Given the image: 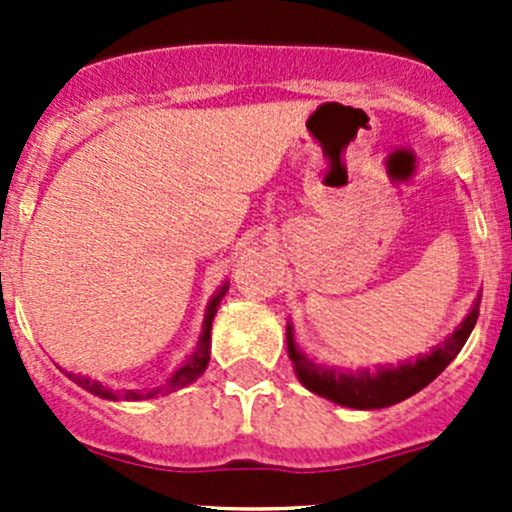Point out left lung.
Wrapping results in <instances>:
<instances>
[{
  "label": "left lung",
  "instance_id": "obj_1",
  "mask_svg": "<svg viewBox=\"0 0 512 512\" xmlns=\"http://www.w3.org/2000/svg\"><path fill=\"white\" fill-rule=\"evenodd\" d=\"M478 304L480 299L473 304V309L463 319L461 327L446 342L438 344L431 354L418 356L416 361H409V364L376 369L374 374H369V371L347 374L342 369H327V366L309 361L307 356L294 347L292 332H287L289 359H292L299 381L309 391H314V394L324 396V399L334 401V404L349 406V409H384V406H394L414 396L416 391L431 384L456 359V354L461 352L466 339L471 337L473 327H476L480 312Z\"/></svg>",
  "mask_w": 512,
  "mask_h": 512
}]
</instances>
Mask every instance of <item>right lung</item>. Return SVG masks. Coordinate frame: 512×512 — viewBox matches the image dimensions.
<instances>
[{
    "mask_svg": "<svg viewBox=\"0 0 512 512\" xmlns=\"http://www.w3.org/2000/svg\"><path fill=\"white\" fill-rule=\"evenodd\" d=\"M225 292H227V285L220 289V292L213 297V302H210L208 314H205V327H203V337H200L198 349H195L193 356H190V359L185 361V364L180 366V369L175 371L173 376H170L168 384H165V386H158V389H151V391H121V394H113V391L106 389L101 381H91V379H86V376H79V374H66V376H69L74 384L84 386L86 391H91V394L103 396V399H113V401H118V399L143 401V399H153V396H160V394H168V391L183 389V386H188L190 381L198 379V376L205 371V366H208V361H210V329H213V317H215V312H218V304H220V299L225 297Z\"/></svg>",
    "mask_w": 512,
    "mask_h": 512,
    "instance_id": "add662e5",
    "label": "right lung"
}]
</instances>
